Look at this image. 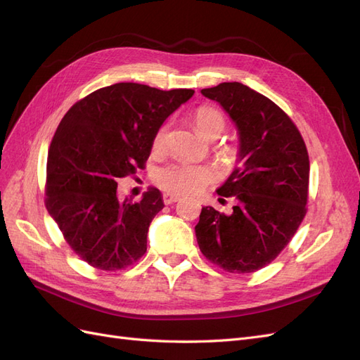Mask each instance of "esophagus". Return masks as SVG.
Wrapping results in <instances>:
<instances>
[{"label":"esophagus","mask_w":360,"mask_h":360,"mask_svg":"<svg viewBox=\"0 0 360 360\" xmlns=\"http://www.w3.org/2000/svg\"><path fill=\"white\" fill-rule=\"evenodd\" d=\"M162 200H163V202L165 204H172V202H176V201H179L180 200V197L179 195H174V193H163L162 195Z\"/></svg>","instance_id":"1"}]
</instances>
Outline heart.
Listing matches in <instances>:
<instances>
[{
	"mask_svg": "<svg viewBox=\"0 0 360 360\" xmlns=\"http://www.w3.org/2000/svg\"><path fill=\"white\" fill-rule=\"evenodd\" d=\"M192 122L197 132L205 139H216L226 126L225 114L213 105H201L192 114ZM168 126L158 129L153 138V150L160 153L167 146ZM226 155L233 153V148L225 147ZM213 179L210 168L204 165H192L186 162H172L155 172V183L163 191L171 193H195L207 186Z\"/></svg>",
	"mask_w": 360,
	"mask_h": 360,
	"instance_id": "b5f03b06",
	"label": "heart"
}]
</instances>
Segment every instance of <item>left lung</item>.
Wrapping results in <instances>:
<instances>
[{
	"instance_id": "1",
	"label": "left lung",
	"mask_w": 360,
	"mask_h": 360,
	"mask_svg": "<svg viewBox=\"0 0 360 360\" xmlns=\"http://www.w3.org/2000/svg\"><path fill=\"white\" fill-rule=\"evenodd\" d=\"M238 130V167L217 189L236 200L231 214L202 207L195 226L202 255L230 274L270 264L307 214L309 156L292 120L266 96L240 82L201 90Z\"/></svg>"
}]
</instances>
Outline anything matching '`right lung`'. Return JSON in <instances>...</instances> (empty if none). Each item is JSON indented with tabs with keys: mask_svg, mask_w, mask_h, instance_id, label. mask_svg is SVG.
Returning <instances> with one entry per match:
<instances>
[{
	"mask_svg": "<svg viewBox=\"0 0 360 360\" xmlns=\"http://www.w3.org/2000/svg\"><path fill=\"white\" fill-rule=\"evenodd\" d=\"M193 93L118 82L85 96L60 122L45 205L73 252L94 269L123 270L146 254L162 195L150 188L141 201H120L117 181L144 167L158 129Z\"/></svg>",
	"mask_w": 360,
	"mask_h": 360,
	"instance_id": "add662e5",
	"label": "right lung"
}]
</instances>
